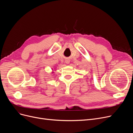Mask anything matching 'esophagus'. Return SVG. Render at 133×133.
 Masks as SVG:
<instances>
[{
	"label": "esophagus",
	"mask_w": 133,
	"mask_h": 133,
	"mask_svg": "<svg viewBox=\"0 0 133 133\" xmlns=\"http://www.w3.org/2000/svg\"><path fill=\"white\" fill-rule=\"evenodd\" d=\"M65 62L66 63H67V64H68V63H70V60H69V59H66L65 61Z\"/></svg>",
	"instance_id": "34e87169"
}]
</instances>
